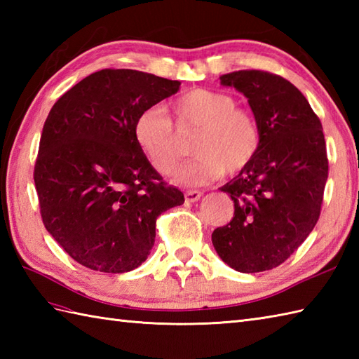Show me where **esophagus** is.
I'll return each mask as SVG.
<instances>
[{"label":"esophagus","instance_id":"34e87169","mask_svg":"<svg viewBox=\"0 0 359 359\" xmlns=\"http://www.w3.org/2000/svg\"><path fill=\"white\" fill-rule=\"evenodd\" d=\"M202 194L203 193H201V191H187L185 193V201L187 202H191V203L197 202L202 197Z\"/></svg>","mask_w":359,"mask_h":359}]
</instances>
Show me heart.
<instances>
[{"instance_id": "b5f03b06", "label": "heart", "mask_w": 359, "mask_h": 359, "mask_svg": "<svg viewBox=\"0 0 359 359\" xmlns=\"http://www.w3.org/2000/svg\"><path fill=\"white\" fill-rule=\"evenodd\" d=\"M236 104L233 95L205 88L189 89L172 102L177 123L197 128L191 144L196 158L180 172V184L207 185L225 172L243 171L256 158L261 149V129L253 114ZM134 135L154 170L165 175L177 171L184 151L171 118L162 108L152 106L140 112Z\"/></svg>"}]
</instances>
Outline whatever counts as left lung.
Here are the masks:
<instances>
[{
    "instance_id": "1",
    "label": "left lung",
    "mask_w": 359,
    "mask_h": 359,
    "mask_svg": "<svg viewBox=\"0 0 359 359\" xmlns=\"http://www.w3.org/2000/svg\"><path fill=\"white\" fill-rule=\"evenodd\" d=\"M248 98L261 149L220 191L234 202L230 224L211 234L219 257L241 273L271 270L307 239L321 212L329 175L323 125L288 80L265 71L220 75Z\"/></svg>"
}]
</instances>
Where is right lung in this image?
<instances>
[{
  "mask_svg": "<svg viewBox=\"0 0 359 359\" xmlns=\"http://www.w3.org/2000/svg\"><path fill=\"white\" fill-rule=\"evenodd\" d=\"M179 88L148 72L103 69L52 106L34 180L46 230L74 261L103 273L137 269L154 247L157 217L185 202L134 135L140 112Z\"/></svg>",
  "mask_w": 359,
  "mask_h": 359,
  "instance_id": "1",
  "label": "right lung"
}]
</instances>
